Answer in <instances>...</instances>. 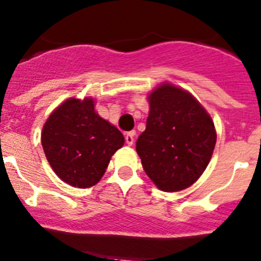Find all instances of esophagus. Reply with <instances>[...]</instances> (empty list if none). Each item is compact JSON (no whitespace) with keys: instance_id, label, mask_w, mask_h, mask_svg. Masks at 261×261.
Instances as JSON below:
<instances>
[{"instance_id":"obj_1","label":"esophagus","mask_w":261,"mask_h":261,"mask_svg":"<svg viewBox=\"0 0 261 261\" xmlns=\"http://www.w3.org/2000/svg\"><path fill=\"white\" fill-rule=\"evenodd\" d=\"M134 136H135V131H130L128 134H126L125 141L128 146H133L134 144Z\"/></svg>"}]
</instances>
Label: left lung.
Here are the masks:
<instances>
[{
  "mask_svg": "<svg viewBox=\"0 0 261 261\" xmlns=\"http://www.w3.org/2000/svg\"><path fill=\"white\" fill-rule=\"evenodd\" d=\"M146 130L136 151L159 190L191 187L210 163L217 141L214 122L190 91L163 82L147 95Z\"/></svg>",
  "mask_w": 261,
  "mask_h": 261,
  "instance_id": "left-lung-1",
  "label": "left lung"
}]
</instances>
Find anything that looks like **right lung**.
Returning <instances> with one entry per match:
<instances>
[{
	"instance_id": "right-lung-1",
	"label": "right lung",
	"mask_w": 261,
	"mask_h": 261,
	"mask_svg": "<svg viewBox=\"0 0 261 261\" xmlns=\"http://www.w3.org/2000/svg\"><path fill=\"white\" fill-rule=\"evenodd\" d=\"M41 141L50 167L63 182L89 188L101 179L125 139L96 113L93 98H70L44 122Z\"/></svg>"
}]
</instances>
